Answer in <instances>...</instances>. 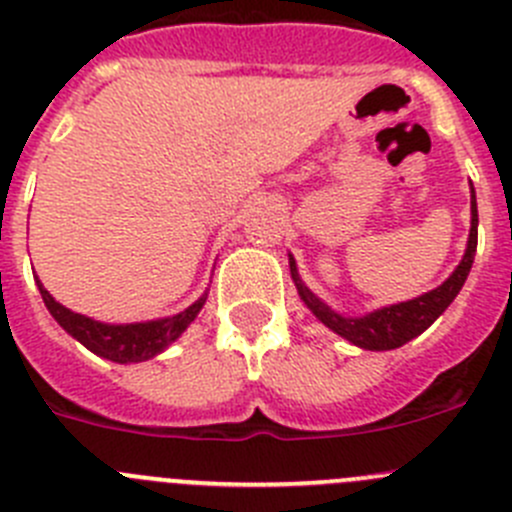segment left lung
I'll use <instances>...</instances> for the list:
<instances>
[{
    "label": "left lung",
    "instance_id": "obj_1",
    "mask_svg": "<svg viewBox=\"0 0 512 512\" xmlns=\"http://www.w3.org/2000/svg\"><path fill=\"white\" fill-rule=\"evenodd\" d=\"M470 215H473V220H470V237L460 265L455 267V272L443 282V285L425 292V295L415 297V300L382 307V310L370 312V315L365 317H345L337 315V312L330 310L320 297L312 295L310 287H307L305 282L300 280V275H297L295 260L290 257L292 280H295L302 302H305L312 310V315H315L322 325L330 327L332 332H337L340 337L350 340L352 345L365 347V350H395V347L405 345V342H410L413 337H418L420 332L428 330V327L448 310V305L458 297V292L463 290L465 280H468L470 275V267H473L475 260V247H478V205H475V190L473 200H470Z\"/></svg>",
    "mask_w": 512,
    "mask_h": 512
}]
</instances>
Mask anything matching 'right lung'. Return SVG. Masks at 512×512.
I'll return each mask as SVG.
<instances>
[{
	"label": "right lung",
	"mask_w": 512,
	"mask_h": 512,
	"mask_svg": "<svg viewBox=\"0 0 512 512\" xmlns=\"http://www.w3.org/2000/svg\"><path fill=\"white\" fill-rule=\"evenodd\" d=\"M39 292H42V300L47 305V310L52 312L54 320L74 337V340L82 342L87 350H92L94 355L107 357L112 362H142L155 357L157 352L165 350L167 345L177 340L182 332L190 327V322L195 320L197 312L202 310L207 300V292L197 302H192L187 310L177 312L172 317H162V320H150V322H132V325H107V322H97L92 317H84L79 312L67 310L64 305H59L47 290H44L42 282L37 280Z\"/></svg>",
	"instance_id": "add662e5"
}]
</instances>
